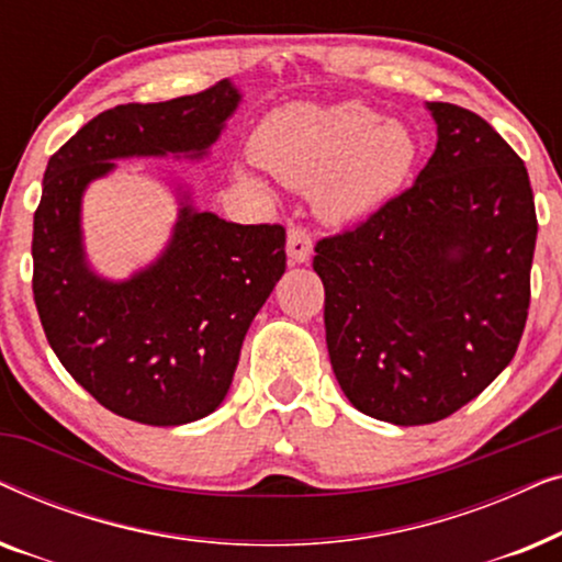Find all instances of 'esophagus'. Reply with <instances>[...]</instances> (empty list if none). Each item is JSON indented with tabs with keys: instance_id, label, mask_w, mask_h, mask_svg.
<instances>
[{
	"instance_id": "obj_1",
	"label": "esophagus",
	"mask_w": 562,
	"mask_h": 562,
	"mask_svg": "<svg viewBox=\"0 0 562 562\" xmlns=\"http://www.w3.org/2000/svg\"><path fill=\"white\" fill-rule=\"evenodd\" d=\"M312 235L302 227H291L286 235V258L291 266H302L312 258Z\"/></svg>"
}]
</instances>
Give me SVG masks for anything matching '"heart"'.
<instances>
[{
  "label": "heart",
  "instance_id": "heart-1",
  "mask_svg": "<svg viewBox=\"0 0 562 562\" xmlns=\"http://www.w3.org/2000/svg\"><path fill=\"white\" fill-rule=\"evenodd\" d=\"M252 156L294 189L314 187L327 222H356L386 204L417 164V137L404 122L363 104H294L252 135Z\"/></svg>",
  "mask_w": 562,
  "mask_h": 562
}]
</instances>
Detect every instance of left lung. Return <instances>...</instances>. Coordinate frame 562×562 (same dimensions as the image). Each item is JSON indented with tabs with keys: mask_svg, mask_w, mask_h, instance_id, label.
Returning <instances> with one entry per match:
<instances>
[{
	"mask_svg": "<svg viewBox=\"0 0 562 562\" xmlns=\"http://www.w3.org/2000/svg\"><path fill=\"white\" fill-rule=\"evenodd\" d=\"M432 158L350 233L317 243L329 363L358 412L432 425L512 363L537 214L527 168L471 110L427 102Z\"/></svg>",
	"mask_w": 562,
	"mask_h": 562,
	"instance_id": "left-lung-1",
	"label": "left lung"
}]
</instances>
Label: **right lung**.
<instances>
[{
    "label": "right lung",
    "mask_w": 562,
    "mask_h": 562,
    "mask_svg": "<svg viewBox=\"0 0 562 562\" xmlns=\"http://www.w3.org/2000/svg\"><path fill=\"white\" fill-rule=\"evenodd\" d=\"M243 102L233 81L89 120L43 176L33 222V294L45 337L76 383L120 417L189 425L225 402L250 322L286 271L281 225H235L179 204L166 248L127 279L89 263L81 206L89 183L127 158L204 160Z\"/></svg>",
    "instance_id": "right-lung-1"
}]
</instances>
